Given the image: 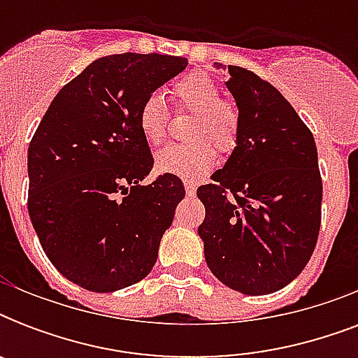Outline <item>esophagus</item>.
Segmentation results:
<instances>
[{
    "label": "esophagus",
    "instance_id": "34e87169",
    "mask_svg": "<svg viewBox=\"0 0 358 358\" xmlns=\"http://www.w3.org/2000/svg\"><path fill=\"white\" fill-rule=\"evenodd\" d=\"M184 187H185V193L189 196L195 195V191H196V184L193 182V180H184Z\"/></svg>",
    "mask_w": 358,
    "mask_h": 358
}]
</instances>
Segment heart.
Instances as JSON below:
<instances>
[{
  "mask_svg": "<svg viewBox=\"0 0 358 358\" xmlns=\"http://www.w3.org/2000/svg\"><path fill=\"white\" fill-rule=\"evenodd\" d=\"M174 106L184 111H193L189 126L191 143L169 145L154 157L156 169L163 174L182 178H196L215 165L219 152L229 154L239 139L238 108L223 100L219 85L206 72H191L171 87ZM169 111L159 92H150L137 111V126L143 139L156 146L167 134Z\"/></svg>",
  "mask_w": 358,
  "mask_h": 358,
  "instance_id": "heart-1",
  "label": "heart"
}]
</instances>
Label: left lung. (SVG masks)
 Here are the masks:
<instances>
[{"label":"left lung","mask_w":358,"mask_h":358,"mask_svg":"<svg viewBox=\"0 0 358 358\" xmlns=\"http://www.w3.org/2000/svg\"><path fill=\"white\" fill-rule=\"evenodd\" d=\"M217 69L223 64L215 63ZM239 139L213 184L196 196L210 271L229 288L266 295L284 288L310 260L322 223V176L314 135L280 92L229 64Z\"/></svg>","instance_id":"obj_1"}]
</instances>
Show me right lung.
I'll return each mask as SVG.
<instances>
[{
	"instance_id": "obj_1",
	"label": "right lung",
	"mask_w": 358,
	"mask_h": 358,
	"mask_svg": "<svg viewBox=\"0 0 358 358\" xmlns=\"http://www.w3.org/2000/svg\"><path fill=\"white\" fill-rule=\"evenodd\" d=\"M187 59L119 53L96 59L50 103L27 150L31 223L55 269L89 292H117L152 271L185 196L154 165L137 126L150 92Z\"/></svg>"
}]
</instances>
